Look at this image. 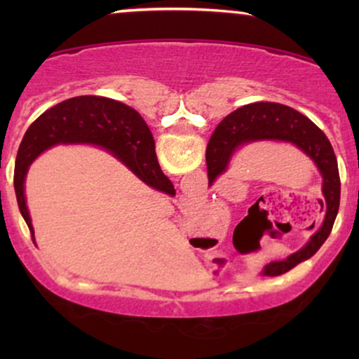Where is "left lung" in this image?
<instances>
[{"instance_id": "obj_1", "label": "left lung", "mask_w": 359, "mask_h": 359, "mask_svg": "<svg viewBox=\"0 0 359 359\" xmlns=\"http://www.w3.org/2000/svg\"><path fill=\"white\" fill-rule=\"evenodd\" d=\"M259 140L292 144L316 163L322 175L323 201L320 203L325 208V217L320 229L299 252L264 266V276H279L316 255L330 235L340 208V173L330 140L311 119L292 107L278 102H253L230 112L215 127L205 150L209 181H215L227 171L235 151Z\"/></svg>"}]
</instances>
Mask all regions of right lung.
I'll use <instances>...</instances> for the list:
<instances>
[{"mask_svg":"<svg viewBox=\"0 0 359 359\" xmlns=\"http://www.w3.org/2000/svg\"><path fill=\"white\" fill-rule=\"evenodd\" d=\"M58 144H90L111 151L145 184L173 194L171 181L161 171L154 135L142 116L124 102L102 96H76L58 102L29 126L14 165V191L19 210L34 238L24 183L29 166L42 151Z\"/></svg>","mask_w":359,"mask_h":359,"instance_id":"right-lung-1","label":"right lung"}]
</instances>
